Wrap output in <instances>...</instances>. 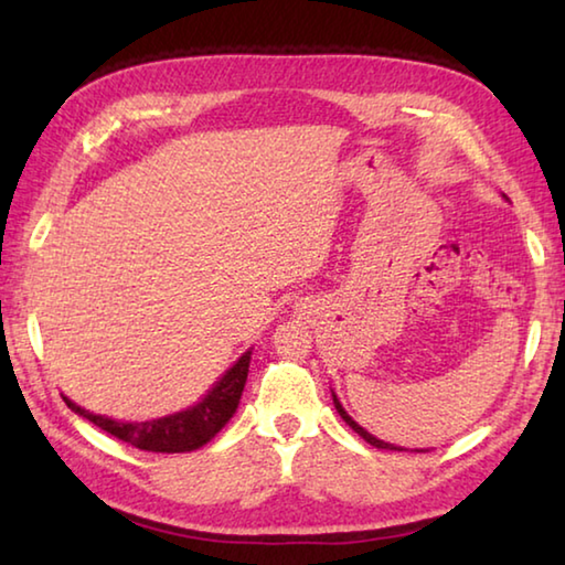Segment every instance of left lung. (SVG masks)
I'll use <instances>...</instances> for the list:
<instances>
[{
    "label": "left lung",
    "instance_id": "8db88e82",
    "mask_svg": "<svg viewBox=\"0 0 565 565\" xmlns=\"http://www.w3.org/2000/svg\"><path fill=\"white\" fill-rule=\"evenodd\" d=\"M333 406H337V411H339V416L343 418V420H347V424L353 428V431H356L361 438H363V441H366V444H371V446H376V448H388V451H404V448H398V446H394V444H386V441H381V438H376V436H371L369 431H366V428H361L359 424H356V420H353L349 414H347V411H343V406L339 404V398H337V394H333ZM416 451H424V448H416Z\"/></svg>",
    "mask_w": 565,
    "mask_h": 565
}]
</instances>
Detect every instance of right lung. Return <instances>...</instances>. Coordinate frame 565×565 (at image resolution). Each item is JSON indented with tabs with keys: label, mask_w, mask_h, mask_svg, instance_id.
<instances>
[{
	"label": "right lung",
	"mask_w": 565,
	"mask_h": 565,
	"mask_svg": "<svg viewBox=\"0 0 565 565\" xmlns=\"http://www.w3.org/2000/svg\"><path fill=\"white\" fill-rule=\"evenodd\" d=\"M248 361H252V351H246L226 374L216 381V386L199 401L196 406L179 414H171L164 418L154 420H114L107 416H97L76 406L74 401L64 396V404L70 406L74 414L89 418L94 426H99L102 431L111 434L124 444H131L141 448V451H154V454H184L196 451L204 444L222 431L226 420L236 414L238 398L248 376Z\"/></svg>",
	"instance_id": "obj_1"
}]
</instances>
